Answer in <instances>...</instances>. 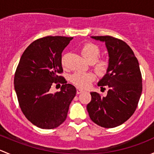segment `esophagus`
<instances>
[{
	"instance_id": "1",
	"label": "esophagus",
	"mask_w": 154,
	"mask_h": 154,
	"mask_svg": "<svg viewBox=\"0 0 154 154\" xmlns=\"http://www.w3.org/2000/svg\"><path fill=\"white\" fill-rule=\"evenodd\" d=\"M83 89H80V88H77V94H80V93H82V92H83Z\"/></svg>"
}]
</instances>
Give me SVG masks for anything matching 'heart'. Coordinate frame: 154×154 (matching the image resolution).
I'll return each instance as SVG.
<instances>
[{
	"label": "heart",
	"instance_id": "obj_1",
	"mask_svg": "<svg viewBox=\"0 0 154 154\" xmlns=\"http://www.w3.org/2000/svg\"><path fill=\"white\" fill-rule=\"evenodd\" d=\"M80 51L83 57L91 63L93 68L99 74H103L106 72L109 66V61L106 57L98 58L100 56V48L95 44L91 42H86L81 46ZM61 63L63 66L66 65V56L61 59ZM95 79V75L92 72H77L71 74L70 80L73 84L80 88H87L91 82Z\"/></svg>",
	"mask_w": 154,
	"mask_h": 154
}]
</instances>
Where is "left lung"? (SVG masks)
<instances>
[{"instance_id":"1","label":"left lung","mask_w":154,"mask_h":154,"mask_svg":"<svg viewBox=\"0 0 154 154\" xmlns=\"http://www.w3.org/2000/svg\"><path fill=\"white\" fill-rule=\"evenodd\" d=\"M91 38L104 42L108 50L109 66L97 84L108 91L106 97L91 92L87 110L96 125L112 128L125 123L136 111L142 91V73L133 50L123 40L110 35Z\"/></svg>"}]
</instances>
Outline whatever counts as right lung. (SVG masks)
I'll return each instance as SVG.
<instances>
[{
    "label": "right lung",
    "instance_id": "1",
    "mask_svg": "<svg viewBox=\"0 0 154 154\" xmlns=\"http://www.w3.org/2000/svg\"><path fill=\"white\" fill-rule=\"evenodd\" d=\"M72 37H43L26 48L14 77L15 90L23 114L42 129L59 127L67 118L76 88L63 76L62 52ZM62 83L61 91L50 93L53 84Z\"/></svg>",
    "mask_w": 154,
    "mask_h": 154
}]
</instances>
